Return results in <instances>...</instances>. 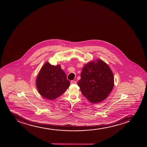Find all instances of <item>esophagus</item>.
I'll list each match as a JSON object with an SVG mask.
<instances>
[{
	"mask_svg": "<svg viewBox=\"0 0 147 147\" xmlns=\"http://www.w3.org/2000/svg\"><path fill=\"white\" fill-rule=\"evenodd\" d=\"M71 84H76V81H74V80H71Z\"/></svg>",
	"mask_w": 147,
	"mask_h": 147,
	"instance_id": "obj_1",
	"label": "esophagus"
}]
</instances>
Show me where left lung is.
<instances>
[{"instance_id":"8db88e82","label":"left lung","mask_w":147,"mask_h":147,"mask_svg":"<svg viewBox=\"0 0 147 147\" xmlns=\"http://www.w3.org/2000/svg\"><path fill=\"white\" fill-rule=\"evenodd\" d=\"M78 85L88 100L98 103L105 99L113 89V73L105 63L98 59L97 62H91L83 67Z\"/></svg>"}]
</instances>
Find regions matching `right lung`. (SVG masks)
<instances>
[{
    "label": "right lung",
    "instance_id": "obj_1",
    "mask_svg": "<svg viewBox=\"0 0 147 147\" xmlns=\"http://www.w3.org/2000/svg\"><path fill=\"white\" fill-rule=\"evenodd\" d=\"M70 85L66 74L59 65L46 63L42 67L36 80L39 93L44 98L54 100L64 93Z\"/></svg>",
    "mask_w": 147,
    "mask_h": 147
}]
</instances>
